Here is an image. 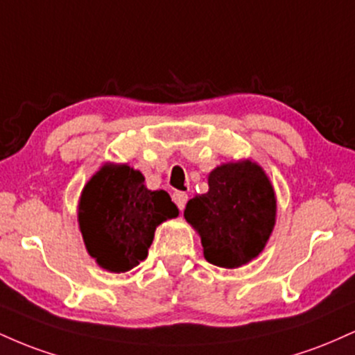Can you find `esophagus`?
Wrapping results in <instances>:
<instances>
[{
  "instance_id": "obj_1",
  "label": "esophagus",
  "mask_w": 355,
  "mask_h": 355,
  "mask_svg": "<svg viewBox=\"0 0 355 355\" xmlns=\"http://www.w3.org/2000/svg\"><path fill=\"white\" fill-rule=\"evenodd\" d=\"M172 198H173L175 205H177L180 210H183L187 205V200H189V195H187L185 191H175V193L172 195Z\"/></svg>"
}]
</instances>
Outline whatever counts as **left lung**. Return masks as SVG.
I'll return each mask as SVG.
<instances>
[{"instance_id":"1","label":"left lung","mask_w":355,"mask_h":355,"mask_svg":"<svg viewBox=\"0 0 355 355\" xmlns=\"http://www.w3.org/2000/svg\"><path fill=\"white\" fill-rule=\"evenodd\" d=\"M183 217L200 235L207 262L242 267L262 254L275 227L274 185L257 162H227L209 173V191L190 198Z\"/></svg>"}]
</instances>
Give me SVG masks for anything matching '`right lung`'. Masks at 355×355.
Segmentation results:
<instances>
[{
    "instance_id": "1",
    "label": "right lung",
    "mask_w": 355,
    "mask_h": 355,
    "mask_svg": "<svg viewBox=\"0 0 355 355\" xmlns=\"http://www.w3.org/2000/svg\"><path fill=\"white\" fill-rule=\"evenodd\" d=\"M178 217L165 190H148L140 170L110 164L87 182L78 202V225L89 257L105 270L123 274L148 255L155 230Z\"/></svg>"
}]
</instances>
